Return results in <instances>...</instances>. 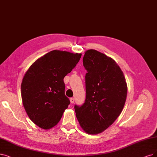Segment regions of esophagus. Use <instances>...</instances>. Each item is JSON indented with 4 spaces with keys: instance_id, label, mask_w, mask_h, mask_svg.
Instances as JSON below:
<instances>
[{
    "instance_id": "esophagus-1",
    "label": "esophagus",
    "mask_w": 157,
    "mask_h": 157,
    "mask_svg": "<svg viewBox=\"0 0 157 157\" xmlns=\"http://www.w3.org/2000/svg\"><path fill=\"white\" fill-rule=\"evenodd\" d=\"M70 102H71V104L74 103V101H75V100H74V98H70Z\"/></svg>"
}]
</instances>
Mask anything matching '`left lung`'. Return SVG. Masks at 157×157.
Wrapping results in <instances>:
<instances>
[{
  "label": "left lung",
  "instance_id": "left-lung-1",
  "mask_svg": "<svg viewBox=\"0 0 157 157\" xmlns=\"http://www.w3.org/2000/svg\"><path fill=\"white\" fill-rule=\"evenodd\" d=\"M84 104L75 105L80 127L90 135L103 132L121 115L126 102L128 86L124 73L112 58L95 49L85 52Z\"/></svg>",
  "mask_w": 157,
  "mask_h": 157
}]
</instances>
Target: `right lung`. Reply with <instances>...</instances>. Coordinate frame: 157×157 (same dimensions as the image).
<instances>
[{"mask_svg":"<svg viewBox=\"0 0 157 157\" xmlns=\"http://www.w3.org/2000/svg\"><path fill=\"white\" fill-rule=\"evenodd\" d=\"M82 54L53 50L35 60L21 83L24 108L37 126L57 125L70 102L65 95L64 78L76 66Z\"/></svg>","mask_w":157,"mask_h":157,"instance_id":"1","label":"right lung"}]
</instances>
